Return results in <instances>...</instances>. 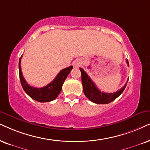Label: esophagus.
<instances>
[{
  "label": "esophagus",
  "instance_id": "esophagus-1",
  "mask_svg": "<svg viewBox=\"0 0 150 150\" xmlns=\"http://www.w3.org/2000/svg\"><path fill=\"white\" fill-rule=\"evenodd\" d=\"M73 65L74 67H75V68L79 67V66L81 65V62H80V60L77 59V60H75V61H74L73 63Z\"/></svg>",
  "mask_w": 150,
  "mask_h": 150
}]
</instances>
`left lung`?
<instances>
[{
  "label": "left lung",
  "instance_id": "left-lung-1",
  "mask_svg": "<svg viewBox=\"0 0 150 150\" xmlns=\"http://www.w3.org/2000/svg\"><path fill=\"white\" fill-rule=\"evenodd\" d=\"M126 62L129 66L127 59H126ZM79 70L81 71V82H82L83 85L84 93L89 100L96 104H102V105L103 104H108L116 99L125 90L129 79L128 78L127 81L125 84V86L117 91L113 93H104L100 91V90L97 88L96 84L91 80V79L88 77V75H87L84 70L81 68H79Z\"/></svg>",
  "mask_w": 150,
  "mask_h": 150
}]
</instances>
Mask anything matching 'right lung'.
Instances as JSON below:
<instances>
[{
	"mask_svg": "<svg viewBox=\"0 0 150 150\" xmlns=\"http://www.w3.org/2000/svg\"><path fill=\"white\" fill-rule=\"evenodd\" d=\"M21 57L19 59L18 63V69H19V77L21 80V84L22 85L23 88L25 92L30 96L32 99L36 101L40 102H48L56 99L59 94L61 92L64 81L67 77L68 75L73 69V66L66 68L62 70L53 81H51L50 84L43 86L42 88H35V87L30 86L27 81L23 76L21 67Z\"/></svg>",
	"mask_w": 150,
	"mask_h": 150,
	"instance_id": "obj_1",
	"label": "right lung"
}]
</instances>
